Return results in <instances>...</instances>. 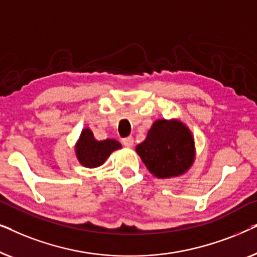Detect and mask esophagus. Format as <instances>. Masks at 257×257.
Segmentation results:
<instances>
[{
	"mask_svg": "<svg viewBox=\"0 0 257 257\" xmlns=\"http://www.w3.org/2000/svg\"><path fill=\"white\" fill-rule=\"evenodd\" d=\"M133 143H135V140H133L132 137H127V138L122 139V144H124V146L127 147V149H131L133 146Z\"/></svg>",
	"mask_w": 257,
	"mask_h": 257,
	"instance_id": "obj_1",
	"label": "esophagus"
}]
</instances>
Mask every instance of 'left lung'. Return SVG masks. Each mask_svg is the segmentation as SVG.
I'll return each mask as SVG.
<instances>
[{
    "instance_id": "left-lung-1",
    "label": "left lung",
    "mask_w": 257,
    "mask_h": 257,
    "mask_svg": "<svg viewBox=\"0 0 257 257\" xmlns=\"http://www.w3.org/2000/svg\"><path fill=\"white\" fill-rule=\"evenodd\" d=\"M151 173L159 179L179 177L194 163L192 132L180 120L159 119L153 122L146 139L136 147Z\"/></svg>"
}]
</instances>
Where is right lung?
<instances>
[{"mask_svg":"<svg viewBox=\"0 0 257 257\" xmlns=\"http://www.w3.org/2000/svg\"><path fill=\"white\" fill-rule=\"evenodd\" d=\"M121 149V144L114 139L96 140L90 128H84L76 144V157L84 167L101 166L110 154Z\"/></svg>","mask_w":257,"mask_h":257,"instance_id":"obj_1","label":"right lung"}]
</instances>
